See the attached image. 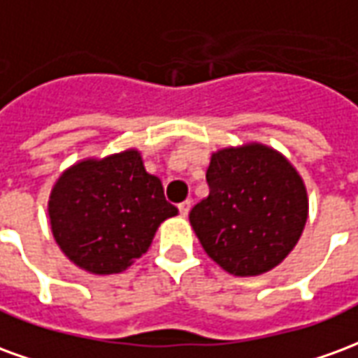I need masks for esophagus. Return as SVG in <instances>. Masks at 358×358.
Wrapping results in <instances>:
<instances>
[{"label": "esophagus", "mask_w": 358, "mask_h": 358, "mask_svg": "<svg viewBox=\"0 0 358 358\" xmlns=\"http://www.w3.org/2000/svg\"><path fill=\"white\" fill-rule=\"evenodd\" d=\"M189 209H192V201H189V199H186V201H182L178 205V210H180V215H182V217H187Z\"/></svg>", "instance_id": "34e87169"}]
</instances>
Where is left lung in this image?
I'll use <instances>...</instances> for the list:
<instances>
[{
	"instance_id": "left-lung-1",
	"label": "left lung",
	"mask_w": 358,
	"mask_h": 358,
	"mask_svg": "<svg viewBox=\"0 0 358 358\" xmlns=\"http://www.w3.org/2000/svg\"><path fill=\"white\" fill-rule=\"evenodd\" d=\"M209 195L189 213L205 253L234 276H259L289 255L308 217L307 187L276 149H218L207 169Z\"/></svg>"
}]
</instances>
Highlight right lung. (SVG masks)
Segmentation results:
<instances>
[{
	"label": "right lung",
	"mask_w": 358,
	"mask_h": 358,
	"mask_svg": "<svg viewBox=\"0 0 358 358\" xmlns=\"http://www.w3.org/2000/svg\"><path fill=\"white\" fill-rule=\"evenodd\" d=\"M51 232L61 251L90 274H118L140 259L157 228L178 209L164 199L138 149L84 159L66 169L51 189Z\"/></svg>",
	"instance_id": "obj_1"
}]
</instances>
